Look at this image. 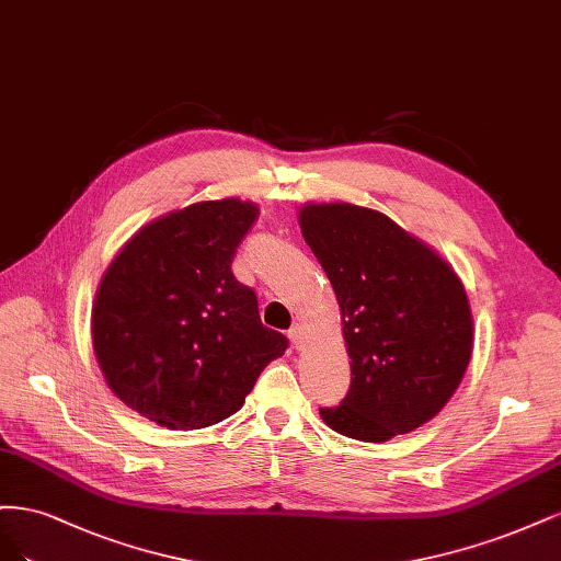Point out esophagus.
I'll list each match as a JSON object with an SVG mask.
<instances>
[{"instance_id":"1","label":"esophagus","mask_w":561,"mask_h":561,"mask_svg":"<svg viewBox=\"0 0 561 561\" xmlns=\"http://www.w3.org/2000/svg\"><path fill=\"white\" fill-rule=\"evenodd\" d=\"M302 335H305V331H302V327H291V331H288V340H291V345L298 350L300 345H302Z\"/></svg>"}]
</instances>
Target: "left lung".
Returning <instances> with one entry per match:
<instances>
[{
  "label": "left lung",
  "instance_id": "1",
  "mask_svg": "<svg viewBox=\"0 0 561 561\" xmlns=\"http://www.w3.org/2000/svg\"><path fill=\"white\" fill-rule=\"evenodd\" d=\"M302 238L337 296L352 385L321 420L385 443L428 422L457 391L473 350L463 284L389 216L347 203L300 209Z\"/></svg>",
  "mask_w": 561,
  "mask_h": 561
}]
</instances>
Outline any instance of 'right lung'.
<instances>
[{
	"instance_id": "right-lung-1",
	"label": "right lung",
	"mask_w": 561,
	"mask_h": 561,
	"mask_svg": "<svg viewBox=\"0 0 561 561\" xmlns=\"http://www.w3.org/2000/svg\"><path fill=\"white\" fill-rule=\"evenodd\" d=\"M259 207L195 203L144 226L106 270L93 347L118 399L160 426L191 431L238 412L288 347L259 317L230 263Z\"/></svg>"
}]
</instances>
